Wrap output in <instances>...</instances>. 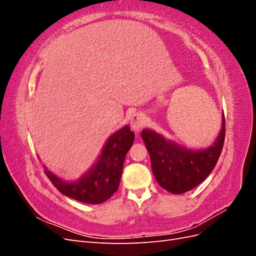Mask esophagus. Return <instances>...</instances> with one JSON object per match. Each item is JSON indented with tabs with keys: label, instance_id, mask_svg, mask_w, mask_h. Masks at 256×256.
Here are the masks:
<instances>
[{
	"label": "esophagus",
	"instance_id": "obj_1",
	"mask_svg": "<svg viewBox=\"0 0 256 256\" xmlns=\"http://www.w3.org/2000/svg\"><path fill=\"white\" fill-rule=\"evenodd\" d=\"M145 122H146L145 115L141 112H138V113L134 114L132 118H131L130 126L136 131V132H138L140 129L145 125Z\"/></svg>",
	"mask_w": 256,
	"mask_h": 256
}]
</instances>
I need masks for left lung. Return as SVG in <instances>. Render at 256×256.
<instances>
[{"instance_id": "8db88e82", "label": "left lung", "mask_w": 256, "mask_h": 256, "mask_svg": "<svg viewBox=\"0 0 256 256\" xmlns=\"http://www.w3.org/2000/svg\"><path fill=\"white\" fill-rule=\"evenodd\" d=\"M226 136V120L212 146L190 150L166 138L152 129H144L141 136L150 152L152 170L160 187L174 194H182L204 182L218 161Z\"/></svg>"}]
</instances>
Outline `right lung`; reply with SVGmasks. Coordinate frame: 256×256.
I'll return each instance as SVG.
<instances>
[{"instance_id":"obj_1","label":"right lung","mask_w":256,"mask_h":256,"mask_svg":"<svg viewBox=\"0 0 256 256\" xmlns=\"http://www.w3.org/2000/svg\"><path fill=\"white\" fill-rule=\"evenodd\" d=\"M134 141L129 126L116 131L106 140L96 164L74 182L63 180L46 166L44 173L62 194L82 203L102 204L118 191L124 161Z\"/></svg>"}]
</instances>
